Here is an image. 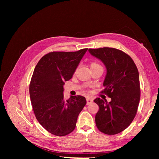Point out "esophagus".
<instances>
[{
  "instance_id": "esophagus-1",
  "label": "esophagus",
  "mask_w": 159,
  "mask_h": 159,
  "mask_svg": "<svg viewBox=\"0 0 159 159\" xmlns=\"http://www.w3.org/2000/svg\"><path fill=\"white\" fill-rule=\"evenodd\" d=\"M86 100H87V105H89V104H90L91 103L93 102V100L91 99L90 98L87 97V98H86Z\"/></svg>"
}]
</instances>
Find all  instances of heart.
<instances>
[{"label":"heart","instance_id":"b5f03b06","mask_svg":"<svg viewBox=\"0 0 159 159\" xmlns=\"http://www.w3.org/2000/svg\"><path fill=\"white\" fill-rule=\"evenodd\" d=\"M101 66L99 63H98L96 62H92L90 63V67L91 69H93V68H95L96 67H99Z\"/></svg>","mask_w":159,"mask_h":159}]
</instances>
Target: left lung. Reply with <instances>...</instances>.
I'll return each mask as SVG.
<instances>
[{"label":"left lung","mask_w":159,"mask_h":159,"mask_svg":"<svg viewBox=\"0 0 159 159\" xmlns=\"http://www.w3.org/2000/svg\"><path fill=\"white\" fill-rule=\"evenodd\" d=\"M91 55L102 61L107 74L101 93L111 98V102L97 98L99 106L95 121L98 130L106 134L124 130L136 116L140 100L139 76L131 57L113 48H89Z\"/></svg>","instance_id":"obj_1"}]
</instances>
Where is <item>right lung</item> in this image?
I'll return each instance as SVG.
<instances>
[{"label":"right lung","mask_w":159,"mask_h":159,"mask_svg":"<svg viewBox=\"0 0 159 159\" xmlns=\"http://www.w3.org/2000/svg\"><path fill=\"white\" fill-rule=\"evenodd\" d=\"M87 50L49 52L33 71L29 85L33 109L39 123L54 135L72 133L87 103L82 96H71L65 100L63 93L65 81L72 79Z\"/></svg>","instance_id":"right-lung-1"}]
</instances>
